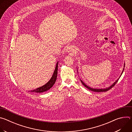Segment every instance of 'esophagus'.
Masks as SVG:
<instances>
[{"instance_id": "esophagus-1", "label": "esophagus", "mask_w": 132, "mask_h": 132, "mask_svg": "<svg viewBox=\"0 0 132 132\" xmlns=\"http://www.w3.org/2000/svg\"><path fill=\"white\" fill-rule=\"evenodd\" d=\"M66 52H71L72 51V48L71 46H67L66 48Z\"/></svg>"}]
</instances>
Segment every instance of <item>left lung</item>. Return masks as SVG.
<instances>
[{
  "mask_svg": "<svg viewBox=\"0 0 132 132\" xmlns=\"http://www.w3.org/2000/svg\"><path fill=\"white\" fill-rule=\"evenodd\" d=\"M125 67V64H124V67ZM77 69H78V68H77ZM124 68H123V71H122V73H121V75H120V77L113 83V84L112 85H111L110 87H108V88H103V89H95V88H91V87H90L89 86H87L83 81H82L81 79H80V81H81V83L82 84V85L85 87H86L87 89H88L89 90H91V91H95V92H105V91H108L109 90H110V89H111L113 87H114V86H115V85L117 84V82H118V81L119 80V78H120V77L121 76V75H122V73L123 72V71H124ZM77 71H78V69L77 70ZM78 72V71H77Z\"/></svg>",
  "mask_w": 132,
  "mask_h": 132,
  "instance_id": "1",
  "label": "left lung"
}]
</instances>
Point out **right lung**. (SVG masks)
Returning <instances> with one entry per match:
<instances>
[{
    "label": "right lung",
    "mask_w": 132,
    "mask_h": 132,
    "mask_svg": "<svg viewBox=\"0 0 132 132\" xmlns=\"http://www.w3.org/2000/svg\"><path fill=\"white\" fill-rule=\"evenodd\" d=\"M58 64L59 62H57L56 65V67L55 68V70L54 71L53 74L52 75V76L50 80L44 85L43 86L39 87L38 88H36V89H34L33 90H31V91H29V92H36V93H42L45 91H46L50 89L54 85L55 83V81L56 80V78H57V70H58Z\"/></svg>",
    "instance_id": "add662e5"
}]
</instances>
